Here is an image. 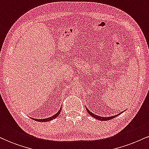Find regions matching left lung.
I'll return each mask as SVG.
<instances>
[{
	"mask_svg": "<svg viewBox=\"0 0 149 149\" xmlns=\"http://www.w3.org/2000/svg\"><path fill=\"white\" fill-rule=\"evenodd\" d=\"M86 109H87V111L88 112V113L90 114V116H92V117H94V118H96V119H97V120H104V121L109 120L113 119V118H115V117H116V116H118V115L110 116V117H102V116H97V115H95V114L92 113L91 111H89V109H88L87 107H86ZM123 113V112H121L120 113Z\"/></svg>",
	"mask_w": 149,
	"mask_h": 149,
	"instance_id": "left-lung-1",
	"label": "left lung"
}]
</instances>
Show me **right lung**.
Returning a JSON list of instances; mask_svg holds the SVG:
<instances>
[{
    "instance_id": "add662e5",
    "label": "right lung",
    "mask_w": 149,
    "mask_h": 149,
    "mask_svg": "<svg viewBox=\"0 0 149 149\" xmlns=\"http://www.w3.org/2000/svg\"><path fill=\"white\" fill-rule=\"evenodd\" d=\"M61 107L60 108V109H59V111H58L57 113L54 114V115H53L52 117H49V118H44V119H36V118H33L34 120H36V121H38V122H48L49 120H52L56 118L57 117V116H59V113H60L61 112Z\"/></svg>"
}]
</instances>
